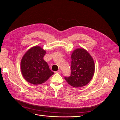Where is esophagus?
<instances>
[{"label": "esophagus", "instance_id": "obj_1", "mask_svg": "<svg viewBox=\"0 0 120 120\" xmlns=\"http://www.w3.org/2000/svg\"><path fill=\"white\" fill-rule=\"evenodd\" d=\"M56 73H59V74H60L61 72V71L60 70H59L57 71H56Z\"/></svg>", "mask_w": 120, "mask_h": 120}]
</instances>
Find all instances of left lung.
I'll list each match as a JSON object with an SVG mask.
<instances>
[{
    "label": "left lung",
    "instance_id": "1",
    "mask_svg": "<svg viewBox=\"0 0 120 120\" xmlns=\"http://www.w3.org/2000/svg\"><path fill=\"white\" fill-rule=\"evenodd\" d=\"M71 74L65 77L69 85L74 87L85 86L91 80L95 72V64L92 56L86 50L78 49L71 54Z\"/></svg>",
    "mask_w": 120,
    "mask_h": 120
}]
</instances>
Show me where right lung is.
Masks as SVG:
<instances>
[{
	"instance_id": "obj_1",
	"label": "right lung",
	"mask_w": 120,
	"mask_h": 120,
	"mask_svg": "<svg viewBox=\"0 0 120 120\" xmlns=\"http://www.w3.org/2000/svg\"><path fill=\"white\" fill-rule=\"evenodd\" d=\"M46 52L35 46L25 53L21 61V71L24 79L34 85L46 82L54 72L43 59Z\"/></svg>"
}]
</instances>
